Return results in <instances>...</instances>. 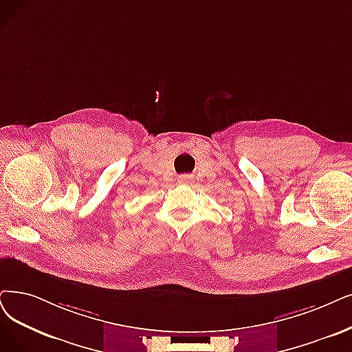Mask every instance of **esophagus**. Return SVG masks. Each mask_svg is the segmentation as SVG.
I'll list each match as a JSON object with an SVG mask.
<instances>
[{
    "instance_id": "34e87169",
    "label": "esophagus",
    "mask_w": 352,
    "mask_h": 352,
    "mask_svg": "<svg viewBox=\"0 0 352 352\" xmlns=\"http://www.w3.org/2000/svg\"><path fill=\"white\" fill-rule=\"evenodd\" d=\"M190 180H192V177H190V176H188V175H185V176H180V177H179V182H182V184H189Z\"/></svg>"
}]
</instances>
